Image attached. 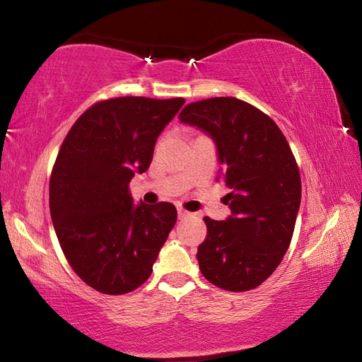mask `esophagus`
<instances>
[{
  "label": "esophagus",
  "mask_w": 362,
  "mask_h": 362,
  "mask_svg": "<svg viewBox=\"0 0 362 362\" xmlns=\"http://www.w3.org/2000/svg\"><path fill=\"white\" fill-rule=\"evenodd\" d=\"M177 212H179V218H187L188 216H192V214L183 209V207H177Z\"/></svg>",
  "instance_id": "34e87169"
}]
</instances>
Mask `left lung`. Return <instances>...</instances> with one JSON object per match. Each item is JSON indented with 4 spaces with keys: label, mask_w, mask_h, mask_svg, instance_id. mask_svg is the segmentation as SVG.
<instances>
[{
    "label": "left lung",
    "mask_w": 362,
    "mask_h": 362,
    "mask_svg": "<svg viewBox=\"0 0 362 362\" xmlns=\"http://www.w3.org/2000/svg\"><path fill=\"white\" fill-rule=\"evenodd\" d=\"M179 119L216 142L220 179L230 188L223 199L231 216L204 217L201 273L220 289H255L278 268L296 226L302 182L291 146L268 115L235 97L188 103Z\"/></svg>",
    "instance_id": "obj_1"
}]
</instances>
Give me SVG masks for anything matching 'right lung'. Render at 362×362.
Wrapping results in <instances>:
<instances>
[{
    "instance_id": "right-lung-1",
    "label": "right lung",
    "mask_w": 362,
    "mask_h": 362,
    "mask_svg": "<svg viewBox=\"0 0 362 362\" xmlns=\"http://www.w3.org/2000/svg\"><path fill=\"white\" fill-rule=\"evenodd\" d=\"M185 100L116 97L71 126L49 180V209L64 254L86 284L121 296L150 278L177 220L170 203L134 204L129 182L148 169L159 134Z\"/></svg>"
}]
</instances>
